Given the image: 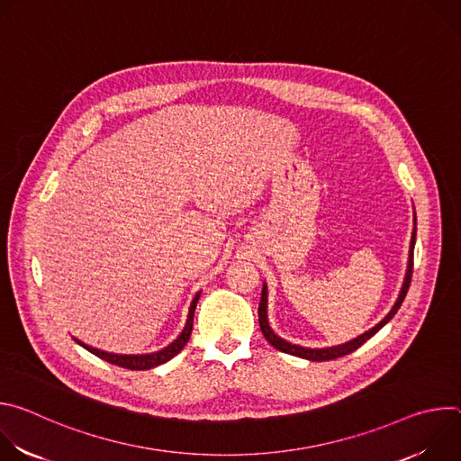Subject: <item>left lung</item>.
Returning <instances> with one entry per match:
<instances>
[{
    "instance_id": "8db88e82",
    "label": "left lung",
    "mask_w": 461,
    "mask_h": 461,
    "mask_svg": "<svg viewBox=\"0 0 461 461\" xmlns=\"http://www.w3.org/2000/svg\"><path fill=\"white\" fill-rule=\"evenodd\" d=\"M414 244H416V213H414V230H412V237H411V248H409V262H407V272H405V279H403V285H402V290H400V295L396 299V303H393V306L390 308V312L375 324L372 326L370 330H366L365 334L357 336L356 339H350L343 345H336V347H326V348H308V347H301V345H294L283 338H279L274 330L272 326L268 322V286L267 283H262V294H260V303H258V324H260V330H262V336L267 338V341L285 352V354H290V356H297V357H303V359H308V361H328V359H336V357H343L354 350H357L365 341H368L374 334H377L381 328L396 315V312L400 310L407 292H409V286H411V279H412V258H414Z\"/></svg>"
}]
</instances>
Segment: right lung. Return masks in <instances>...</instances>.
Instances as JSON below:
<instances>
[{
    "label": "right lung",
    "instance_id": "right-lung-1",
    "mask_svg": "<svg viewBox=\"0 0 461 461\" xmlns=\"http://www.w3.org/2000/svg\"><path fill=\"white\" fill-rule=\"evenodd\" d=\"M201 294L203 292H196V295L193 297V301L189 304L185 324L182 328V332L178 334V338L173 343H169L167 347H164V348H160L157 352H151V354H113V352H105V350L95 348L91 345H86L84 341H80L77 338H73V339L80 347L89 350L91 354L98 356L100 359H104L107 363H113V365H118L122 368H129V370H149V368H155L158 365H164L171 357H175L185 347V343L189 341V336H191V330H193V315H194V308H196V303H199Z\"/></svg>",
    "mask_w": 461,
    "mask_h": 461
}]
</instances>
